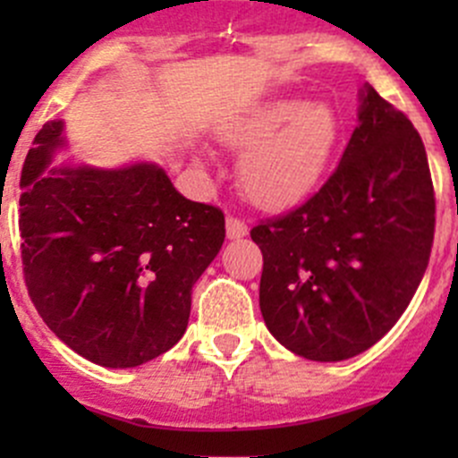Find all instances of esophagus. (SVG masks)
<instances>
[{"instance_id": "obj_1", "label": "esophagus", "mask_w": 458, "mask_h": 458, "mask_svg": "<svg viewBox=\"0 0 458 458\" xmlns=\"http://www.w3.org/2000/svg\"><path fill=\"white\" fill-rule=\"evenodd\" d=\"M225 233H228L230 239L246 237V234H248V224H246V221L239 219V216L230 215L228 219H225Z\"/></svg>"}]
</instances>
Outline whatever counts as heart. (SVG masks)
Segmentation results:
<instances>
[{
    "mask_svg": "<svg viewBox=\"0 0 458 458\" xmlns=\"http://www.w3.org/2000/svg\"><path fill=\"white\" fill-rule=\"evenodd\" d=\"M237 150L239 182L259 206L279 208L312 191L341 140V119L327 104L284 97L221 132Z\"/></svg>",
    "mask_w": 458,
    "mask_h": 458,
    "instance_id": "obj_1",
    "label": "heart"
}]
</instances>
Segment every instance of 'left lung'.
Wrapping results in <instances>:
<instances>
[{
  "label": "left lung",
  "mask_w": 458,
  "mask_h": 458,
  "mask_svg": "<svg viewBox=\"0 0 458 458\" xmlns=\"http://www.w3.org/2000/svg\"><path fill=\"white\" fill-rule=\"evenodd\" d=\"M421 135L372 86L335 173L312 197L250 230L259 306L281 345L310 361L372 348L412 301L434 242Z\"/></svg>",
  "instance_id": "8db88e82"
}]
</instances>
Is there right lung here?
<instances>
[{
  "label": "right lung",
  "mask_w": 458,
  "mask_h": 458,
  "mask_svg": "<svg viewBox=\"0 0 458 458\" xmlns=\"http://www.w3.org/2000/svg\"><path fill=\"white\" fill-rule=\"evenodd\" d=\"M62 122L21 170V266L30 301L77 354L135 368L183 336L191 293L225 239L224 212L179 195L155 164L50 168Z\"/></svg>",
  "instance_id": "add662e5"
}]
</instances>
